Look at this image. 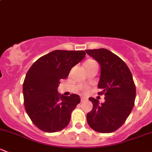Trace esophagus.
<instances>
[{"label": "esophagus", "mask_w": 152, "mask_h": 152, "mask_svg": "<svg viewBox=\"0 0 152 152\" xmlns=\"http://www.w3.org/2000/svg\"><path fill=\"white\" fill-rule=\"evenodd\" d=\"M85 101H87V99H86L85 98H84V97L81 98V102H85Z\"/></svg>", "instance_id": "34e87169"}]
</instances>
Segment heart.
<instances>
[{
    "instance_id": "obj_1",
    "label": "heart",
    "mask_w": 152,
    "mask_h": 152,
    "mask_svg": "<svg viewBox=\"0 0 152 152\" xmlns=\"http://www.w3.org/2000/svg\"><path fill=\"white\" fill-rule=\"evenodd\" d=\"M93 62H93V61H92V60H88V61H87V62H85V64H84V65H87V64L93 63Z\"/></svg>"
}]
</instances>
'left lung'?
<instances>
[{
    "mask_svg": "<svg viewBox=\"0 0 152 152\" xmlns=\"http://www.w3.org/2000/svg\"><path fill=\"white\" fill-rule=\"evenodd\" d=\"M100 65L99 87L105 102L89 98L93 110L87 113L89 126L100 133L113 132L126 121L134 107L136 88L132 75L119 56L105 48L85 50Z\"/></svg>",
    "mask_w": 152,
    "mask_h": 152,
    "instance_id": "left-lung-1",
    "label": "left lung"
}]
</instances>
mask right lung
<instances>
[{
  "label": "right lung",
  "mask_w": 152,
  "mask_h": 152,
  "mask_svg": "<svg viewBox=\"0 0 152 152\" xmlns=\"http://www.w3.org/2000/svg\"><path fill=\"white\" fill-rule=\"evenodd\" d=\"M83 50H56L39 58L27 72L23 85L24 106L37 127L51 133L68 125L71 113L81 100L79 95L59 94L60 79L85 58Z\"/></svg>",
  "instance_id": "add662e5"
}]
</instances>
